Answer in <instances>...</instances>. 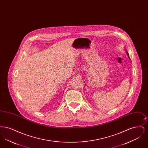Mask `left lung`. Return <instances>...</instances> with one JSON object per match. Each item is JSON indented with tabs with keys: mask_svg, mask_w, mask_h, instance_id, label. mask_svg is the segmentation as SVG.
Segmentation results:
<instances>
[{
	"mask_svg": "<svg viewBox=\"0 0 148 148\" xmlns=\"http://www.w3.org/2000/svg\"><path fill=\"white\" fill-rule=\"evenodd\" d=\"M125 50V52H126V53H127V56H128V58H129V59L130 60V57H129V54H128V53L127 52V50Z\"/></svg>",
	"mask_w": 148,
	"mask_h": 148,
	"instance_id": "1",
	"label": "left lung"
}]
</instances>
